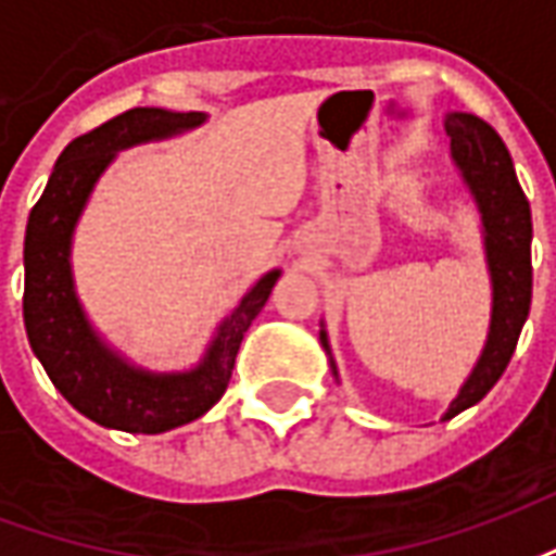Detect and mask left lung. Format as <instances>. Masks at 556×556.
Wrapping results in <instances>:
<instances>
[{"instance_id": "left-lung-1", "label": "left lung", "mask_w": 556, "mask_h": 556, "mask_svg": "<svg viewBox=\"0 0 556 556\" xmlns=\"http://www.w3.org/2000/svg\"><path fill=\"white\" fill-rule=\"evenodd\" d=\"M443 127L446 137L453 139L450 148H453L455 169L462 175L467 193L473 195L482 217V243H485V265L491 277L489 339L473 372L467 375L458 396L443 414V419H453L455 414L473 408L497 384L503 369L513 361L533 294V267H530L533 223H530V202L515 178L513 157L503 139L494 134V127L470 113H446ZM318 339L330 357L325 325ZM330 369L337 375L333 357H330Z\"/></svg>"}]
</instances>
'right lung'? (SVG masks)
Instances as JSON below:
<instances>
[{"instance_id": "obj_1", "label": "right lung", "mask_w": 556, "mask_h": 556, "mask_svg": "<svg viewBox=\"0 0 556 556\" xmlns=\"http://www.w3.org/2000/svg\"><path fill=\"white\" fill-rule=\"evenodd\" d=\"M205 113L137 106L77 137L59 154L53 175L31 207L23 243L26 337L55 390L98 426L160 434L214 408L229 387L243 333L270 298L282 270H267L219 321L205 357L184 372H151L110 349L89 321L74 286L71 247L94 184L118 151L178 137L205 125Z\"/></svg>"}]
</instances>
